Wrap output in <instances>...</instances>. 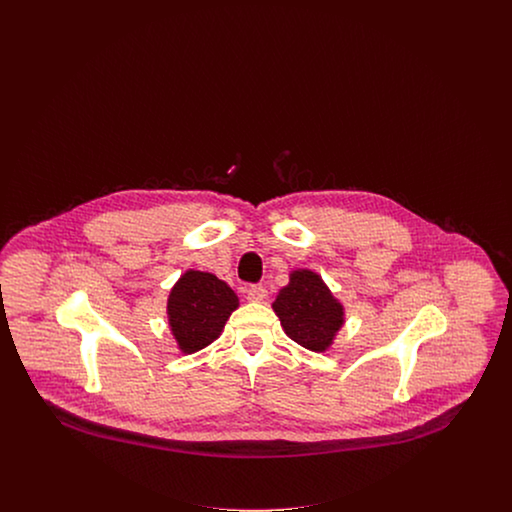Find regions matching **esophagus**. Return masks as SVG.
Masks as SVG:
<instances>
[{
	"label": "esophagus",
	"instance_id": "1",
	"mask_svg": "<svg viewBox=\"0 0 512 512\" xmlns=\"http://www.w3.org/2000/svg\"><path fill=\"white\" fill-rule=\"evenodd\" d=\"M247 299L253 303H261L267 299V290L263 286H249L247 288Z\"/></svg>",
	"mask_w": 512,
	"mask_h": 512
}]
</instances>
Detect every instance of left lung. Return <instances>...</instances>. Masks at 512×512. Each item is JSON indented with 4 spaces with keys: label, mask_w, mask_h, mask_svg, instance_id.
I'll return each instance as SVG.
<instances>
[{
    "label": "left lung",
    "mask_w": 512,
    "mask_h": 512,
    "mask_svg": "<svg viewBox=\"0 0 512 512\" xmlns=\"http://www.w3.org/2000/svg\"><path fill=\"white\" fill-rule=\"evenodd\" d=\"M272 309L290 340L313 351H328L345 324V307L311 268H295Z\"/></svg>",
    "instance_id": "1"
}]
</instances>
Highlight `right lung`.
Segmentation results:
<instances>
[{"label": "right lung", "mask_w": 512, "mask_h": 512, "mask_svg": "<svg viewBox=\"0 0 512 512\" xmlns=\"http://www.w3.org/2000/svg\"><path fill=\"white\" fill-rule=\"evenodd\" d=\"M238 307L240 299L226 282L211 272L188 268L167 299V320L178 349L192 355L211 345Z\"/></svg>", "instance_id": "right-lung-1"}]
</instances>
